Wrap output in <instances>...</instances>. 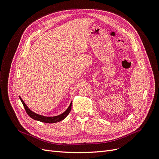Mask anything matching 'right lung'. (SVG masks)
Here are the masks:
<instances>
[{"mask_svg":"<svg viewBox=\"0 0 159 159\" xmlns=\"http://www.w3.org/2000/svg\"><path fill=\"white\" fill-rule=\"evenodd\" d=\"M20 99L21 101V102L22 103V105L24 107H25V110H26V112L27 113V114L29 115V116L34 120H37V121H39L41 122H44V123H57V122H59L63 120L64 119H65L67 116H68V115L70 113V111H71V103H70L69 107L68 108L66 111L64 113H63L62 114L58 115V116H55V117H45V116H43V115H38L35 113L34 112L28 109L27 105L24 102V101L21 99V98L20 97Z\"/></svg>","mask_w":159,"mask_h":159,"instance_id":"right-lung-1","label":"right lung"}]
</instances>
